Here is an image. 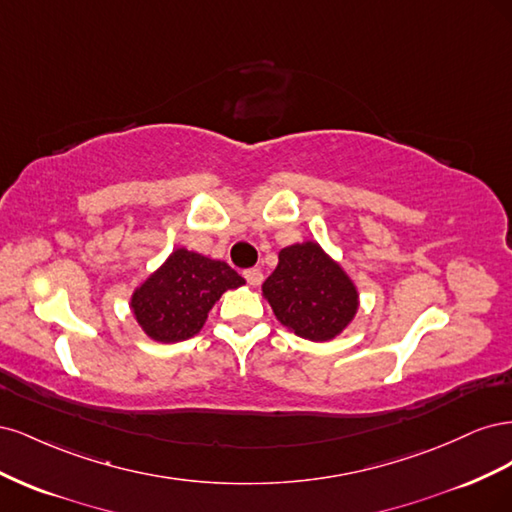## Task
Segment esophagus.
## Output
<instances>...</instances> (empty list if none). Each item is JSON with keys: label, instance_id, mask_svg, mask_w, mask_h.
I'll use <instances>...</instances> for the list:
<instances>
[{"label": "esophagus", "instance_id": "34e87169", "mask_svg": "<svg viewBox=\"0 0 512 512\" xmlns=\"http://www.w3.org/2000/svg\"><path fill=\"white\" fill-rule=\"evenodd\" d=\"M243 277L250 286H260L262 284V271L260 269H247V271H243Z\"/></svg>", "mask_w": 512, "mask_h": 512}]
</instances>
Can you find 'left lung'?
Masks as SVG:
<instances>
[{
    "label": "left lung",
    "instance_id": "1",
    "mask_svg": "<svg viewBox=\"0 0 512 512\" xmlns=\"http://www.w3.org/2000/svg\"><path fill=\"white\" fill-rule=\"evenodd\" d=\"M262 297L286 329L312 342H329L352 322L359 292L346 271L314 241L280 252Z\"/></svg>",
    "mask_w": 512,
    "mask_h": 512
}]
</instances>
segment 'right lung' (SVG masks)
I'll list each match as a JSON object with an SVG mask.
<instances>
[{"label":"right lung","instance_id":"add662e5","mask_svg":"<svg viewBox=\"0 0 512 512\" xmlns=\"http://www.w3.org/2000/svg\"><path fill=\"white\" fill-rule=\"evenodd\" d=\"M243 284V277L224 260L179 247L134 290L130 307L151 339L175 344L194 337L215 301Z\"/></svg>","mask_w":512,"mask_h":512}]
</instances>
